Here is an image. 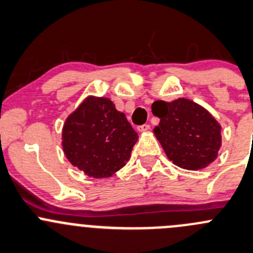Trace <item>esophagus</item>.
<instances>
[{"label": "esophagus", "instance_id": "obj_1", "mask_svg": "<svg viewBox=\"0 0 253 253\" xmlns=\"http://www.w3.org/2000/svg\"><path fill=\"white\" fill-rule=\"evenodd\" d=\"M149 129H150L149 124H142V126H137V131L139 132H145V131H147Z\"/></svg>", "mask_w": 253, "mask_h": 253}]
</instances>
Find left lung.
Wrapping results in <instances>:
<instances>
[{
    "mask_svg": "<svg viewBox=\"0 0 253 253\" xmlns=\"http://www.w3.org/2000/svg\"><path fill=\"white\" fill-rule=\"evenodd\" d=\"M159 126L154 135L169 161L189 171L208 167L221 146V126L208 109L188 98L156 101L151 106Z\"/></svg>",
    "mask_w": 253,
    "mask_h": 253,
    "instance_id": "obj_1",
    "label": "left lung"
}]
</instances>
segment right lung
Returning a JSON list of instances; mask_svg holds the SVG:
<instances>
[{
    "label": "right lung",
    "instance_id": "right-lung-1",
    "mask_svg": "<svg viewBox=\"0 0 253 253\" xmlns=\"http://www.w3.org/2000/svg\"><path fill=\"white\" fill-rule=\"evenodd\" d=\"M139 136L107 97L87 96L65 121L61 145L70 164L92 178L123 169Z\"/></svg>",
    "mask_w": 253,
    "mask_h": 253
}]
</instances>
